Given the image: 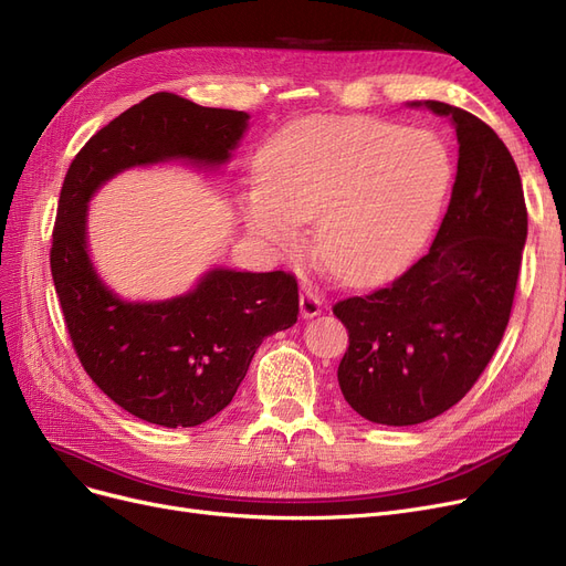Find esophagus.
<instances>
[{
  "mask_svg": "<svg viewBox=\"0 0 566 566\" xmlns=\"http://www.w3.org/2000/svg\"><path fill=\"white\" fill-rule=\"evenodd\" d=\"M321 312H323L321 295H318L312 286H307V289L301 293V314H303V318H314V316H318Z\"/></svg>",
  "mask_w": 566,
  "mask_h": 566,
  "instance_id": "34e87169",
  "label": "esophagus"
}]
</instances>
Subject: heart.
Returning a JSON list of instances; mask_svg holds the SVG:
<instances>
[{
    "label": "heart",
    "instance_id": "obj_1",
    "mask_svg": "<svg viewBox=\"0 0 566 566\" xmlns=\"http://www.w3.org/2000/svg\"><path fill=\"white\" fill-rule=\"evenodd\" d=\"M452 181L444 142L420 128L363 116H316L277 133L259 156L245 197L250 231L280 250L316 217L314 250L350 284L401 268L440 211Z\"/></svg>",
    "mask_w": 566,
    "mask_h": 566
}]
</instances>
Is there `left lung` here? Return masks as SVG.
Wrapping results in <instances>:
<instances>
[{
  "label": "left lung",
  "mask_w": 566,
  "mask_h": 566,
  "mask_svg": "<svg viewBox=\"0 0 566 566\" xmlns=\"http://www.w3.org/2000/svg\"><path fill=\"white\" fill-rule=\"evenodd\" d=\"M424 105L457 128L448 213L429 252L403 275L333 307L348 331L342 395L365 420L388 427L433 420L478 382L510 323L527 238L510 148L474 114Z\"/></svg>",
  "instance_id": "8db88e82"
}]
</instances>
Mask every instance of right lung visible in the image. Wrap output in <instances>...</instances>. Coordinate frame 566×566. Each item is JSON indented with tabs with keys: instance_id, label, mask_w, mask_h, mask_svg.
I'll return each instance as SVG.
<instances>
[{
	"instance_id": "1",
	"label": "right lung",
	"mask_w": 566,
	"mask_h": 566,
	"mask_svg": "<svg viewBox=\"0 0 566 566\" xmlns=\"http://www.w3.org/2000/svg\"><path fill=\"white\" fill-rule=\"evenodd\" d=\"M248 118L160 92L101 128L66 171L50 250L66 331L84 371L144 422L197 427L227 408L261 342L298 321V282L284 271L216 268L178 298L126 303L88 259L86 203L135 165L227 163Z\"/></svg>"
}]
</instances>
